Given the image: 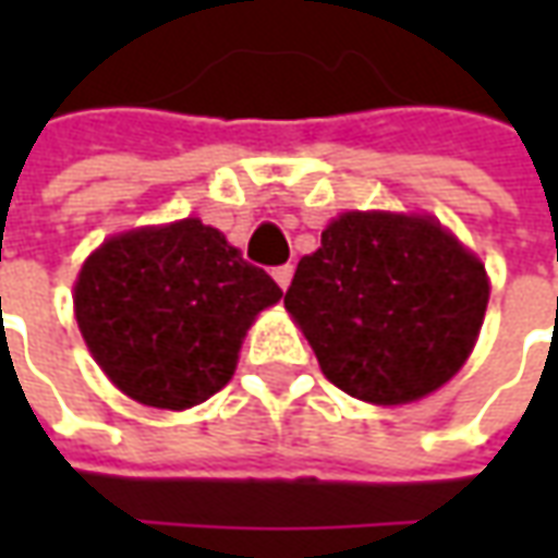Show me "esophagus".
Masks as SVG:
<instances>
[{
	"instance_id": "34e87169",
	"label": "esophagus",
	"mask_w": 558,
	"mask_h": 558,
	"mask_svg": "<svg viewBox=\"0 0 558 558\" xmlns=\"http://www.w3.org/2000/svg\"><path fill=\"white\" fill-rule=\"evenodd\" d=\"M292 271H295V268H292L290 263H287V266H278V268H275V271H271V278L278 280V287H280V290H287V287H290Z\"/></svg>"
}]
</instances>
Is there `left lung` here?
<instances>
[{"label":"left lung","mask_w":558,"mask_h":558,"mask_svg":"<svg viewBox=\"0 0 558 558\" xmlns=\"http://www.w3.org/2000/svg\"><path fill=\"white\" fill-rule=\"evenodd\" d=\"M487 299L484 266L436 220L347 211L299 259L283 304L328 383L398 407L463 367Z\"/></svg>","instance_id":"8db88e82"}]
</instances>
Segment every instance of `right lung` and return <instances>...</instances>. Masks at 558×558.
Masks as SVG:
<instances>
[{
  "label": "right lung",
  "mask_w": 558,
  "mask_h": 558,
  "mask_svg": "<svg viewBox=\"0 0 558 558\" xmlns=\"http://www.w3.org/2000/svg\"><path fill=\"white\" fill-rule=\"evenodd\" d=\"M280 295L223 232L187 218L104 242L74 307L95 362L128 398L187 410L230 383L244 331Z\"/></svg>",
  "instance_id": "obj_1"
}]
</instances>
